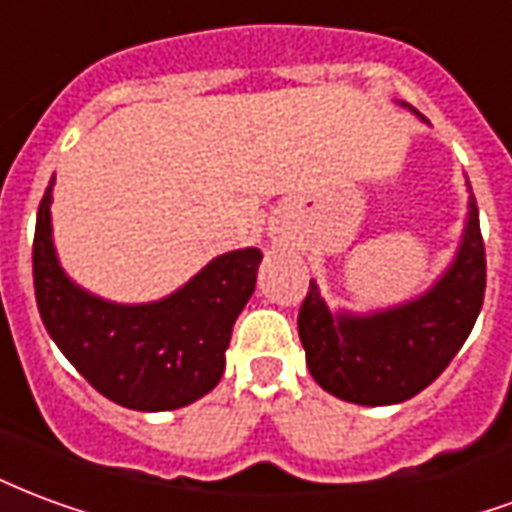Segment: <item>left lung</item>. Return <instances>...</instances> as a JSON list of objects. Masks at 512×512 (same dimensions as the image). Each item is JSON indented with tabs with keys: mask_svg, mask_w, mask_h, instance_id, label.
Here are the masks:
<instances>
[{
	"mask_svg": "<svg viewBox=\"0 0 512 512\" xmlns=\"http://www.w3.org/2000/svg\"><path fill=\"white\" fill-rule=\"evenodd\" d=\"M466 189L461 244L425 293L381 310L348 312L332 310L310 279L299 337L312 378L329 395L356 406H395L433 384L461 351L485 296V246L469 180Z\"/></svg>",
	"mask_w": 512,
	"mask_h": 512,
	"instance_id": "1",
	"label": "left lung"
}]
</instances>
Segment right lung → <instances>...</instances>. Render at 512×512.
<instances>
[{
	"label": "right lung",
	"instance_id": "1",
	"mask_svg": "<svg viewBox=\"0 0 512 512\" xmlns=\"http://www.w3.org/2000/svg\"><path fill=\"white\" fill-rule=\"evenodd\" d=\"M51 191L43 194L32 244L40 318L65 359L117 406L172 411L208 395L224 373L235 318L252 299L263 252H224L169 296L120 304L76 285L51 233Z\"/></svg>",
	"mask_w": 512,
	"mask_h": 512
}]
</instances>
